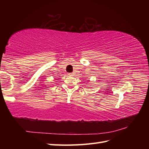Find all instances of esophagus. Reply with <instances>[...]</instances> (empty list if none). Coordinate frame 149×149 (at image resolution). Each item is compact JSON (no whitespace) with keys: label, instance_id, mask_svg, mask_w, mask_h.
Returning a JSON list of instances; mask_svg holds the SVG:
<instances>
[{"label":"esophagus","instance_id":"obj_1","mask_svg":"<svg viewBox=\"0 0 149 149\" xmlns=\"http://www.w3.org/2000/svg\"><path fill=\"white\" fill-rule=\"evenodd\" d=\"M68 75H70V76H73V75H74V73H70V74H68Z\"/></svg>","mask_w":149,"mask_h":149}]
</instances>
